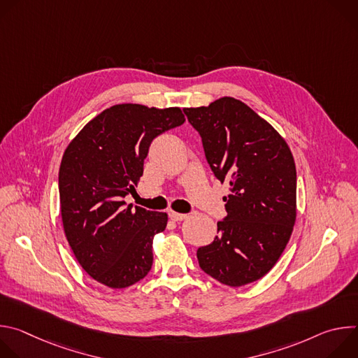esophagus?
Listing matches in <instances>:
<instances>
[{
    "label": "esophagus",
    "instance_id": "obj_1",
    "mask_svg": "<svg viewBox=\"0 0 358 358\" xmlns=\"http://www.w3.org/2000/svg\"><path fill=\"white\" fill-rule=\"evenodd\" d=\"M169 215H170V218H171L173 221H176V222L182 221V220L187 218V214H180V213H176V211H170Z\"/></svg>",
    "mask_w": 358,
    "mask_h": 358
}]
</instances>
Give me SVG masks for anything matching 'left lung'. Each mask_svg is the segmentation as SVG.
<instances>
[{"mask_svg": "<svg viewBox=\"0 0 358 358\" xmlns=\"http://www.w3.org/2000/svg\"><path fill=\"white\" fill-rule=\"evenodd\" d=\"M215 177L228 182L220 235L201 246V269L231 287L264 278L279 261L296 221V166L285 138L243 101L224 96L185 108Z\"/></svg>", "mask_w": 358, "mask_h": 358, "instance_id": "obj_1", "label": "left lung"}]
</instances>
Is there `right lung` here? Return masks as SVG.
Segmentation results:
<instances>
[{
	"instance_id": "1",
	"label": "right lung",
	"mask_w": 358,
	"mask_h": 358,
	"mask_svg": "<svg viewBox=\"0 0 358 358\" xmlns=\"http://www.w3.org/2000/svg\"><path fill=\"white\" fill-rule=\"evenodd\" d=\"M185 122L180 108L115 105L93 117L68 144L59 167L64 231L76 261L96 282L123 289L152 265V239L166 213L127 206L143 176L148 147Z\"/></svg>"
}]
</instances>
